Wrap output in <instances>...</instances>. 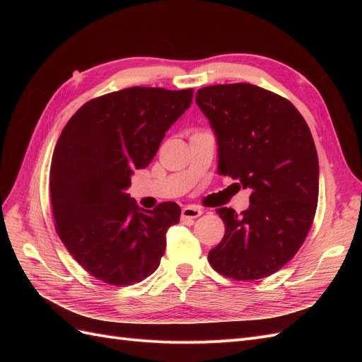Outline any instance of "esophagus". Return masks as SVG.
Segmentation results:
<instances>
[{
    "label": "esophagus",
    "instance_id": "obj_1",
    "mask_svg": "<svg viewBox=\"0 0 362 362\" xmlns=\"http://www.w3.org/2000/svg\"><path fill=\"white\" fill-rule=\"evenodd\" d=\"M202 214V210L201 208H196V206H192V205H187L182 208L181 211V218L182 221H193V218L199 217Z\"/></svg>",
    "mask_w": 362,
    "mask_h": 362
}]
</instances>
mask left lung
<instances>
[{
	"mask_svg": "<svg viewBox=\"0 0 362 362\" xmlns=\"http://www.w3.org/2000/svg\"><path fill=\"white\" fill-rule=\"evenodd\" d=\"M196 104L216 134L217 172L252 192L242 214L216 210L225 235L208 261L228 278H266L296 255L314 221L319 157L311 131L288 100L249 83L202 87Z\"/></svg>",
	"mask_w": 362,
	"mask_h": 362,
	"instance_id": "1",
	"label": "left lung"
}]
</instances>
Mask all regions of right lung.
Listing matches in <instances>:
<instances>
[{
    "instance_id": "right-lung-1",
    "label": "right lung",
    "mask_w": 362,
    "mask_h": 362,
    "mask_svg": "<svg viewBox=\"0 0 362 362\" xmlns=\"http://www.w3.org/2000/svg\"><path fill=\"white\" fill-rule=\"evenodd\" d=\"M192 98L193 89L128 87L86 103L63 128L49 170L56 231L96 279L133 286L160 266L181 208L163 202L144 210L125 190Z\"/></svg>"
}]
</instances>
